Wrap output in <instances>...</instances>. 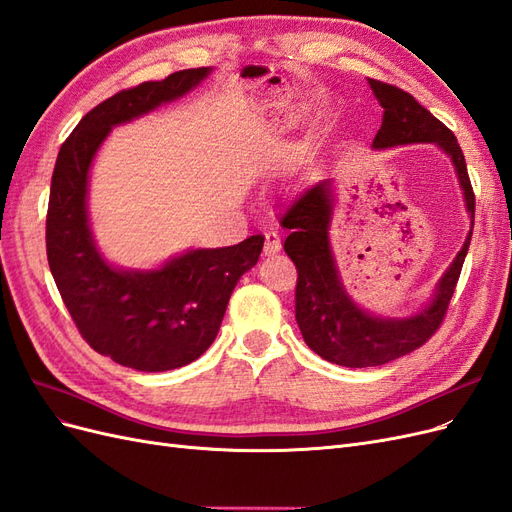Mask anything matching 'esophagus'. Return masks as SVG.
Masks as SVG:
<instances>
[{
    "label": "esophagus",
    "mask_w": 512,
    "mask_h": 512,
    "mask_svg": "<svg viewBox=\"0 0 512 512\" xmlns=\"http://www.w3.org/2000/svg\"><path fill=\"white\" fill-rule=\"evenodd\" d=\"M282 247V237L277 228H267L265 230V254H275Z\"/></svg>",
    "instance_id": "1"
}]
</instances>
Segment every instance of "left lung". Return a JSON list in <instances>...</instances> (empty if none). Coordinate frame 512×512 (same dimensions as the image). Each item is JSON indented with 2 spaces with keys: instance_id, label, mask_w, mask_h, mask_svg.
Returning <instances> with one entry per match:
<instances>
[{
  "instance_id": "obj_1",
  "label": "left lung",
  "mask_w": 512,
  "mask_h": 512,
  "mask_svg": "<svg viewBox=\"0 0 512 512\" xmlns=\"http://www.w3.org/2000/svg\"><path fill=\"white\" fill-rule=\"evenodd\" d=\"M384 108L382 126L374 138V149H389L412 143H436L451 156L461 183L474 228L476 198L468 177V166L455 134L440 119L418 104L408 91L376 79L367 81ZM333 215L331 181H318L297 194L280 215L288 228L284 250L297 267L294 316L305 344L324 361L344 367H376L421 348L440 329L448 303L459 282L472 230L461 252L440 280L431 303L410 318H378L356 307L346 294L329 245Z\"/></svg>"
}]
</instances>
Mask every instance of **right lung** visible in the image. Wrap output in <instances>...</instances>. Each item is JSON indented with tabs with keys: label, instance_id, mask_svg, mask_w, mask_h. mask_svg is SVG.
I'll list each match as a JSON object with an SVG mask.
<instances>
[{
	"label": "right lung",
	"instance_id": "add662e5",
	"mask_svg": "<svg viewBox=\"0 0 512 512\" xmlns=\"http://www.w3.org/2000/svg\"><path fill=\"white\" fill-rule=\"evenodd\" d=\"M190 68L147 81L100 102L61 145L46 211V258L68 312L96 352L138 371H168L196 361L220 331L239 277L265 237L194 250L156 271H121L96 250L87 222L91 160L113 126L177 100L209 74Z\"/></svg>",
	"mask_w": 512,
	"mask_h": 512
}]
</instances>
